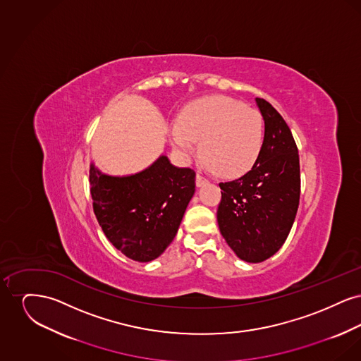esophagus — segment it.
I'll use <instances>...</instances> for the list:
<instances>
[{
    "label": "esophagus",
    "instance_id": "obj_1",
    "mask_svg": "<svg viewBox=\"0 0 361 361\" xmlns=\"http://www.w3.org/2000/svg\"><path fill=\"white\" fill-rule=\"evenodd\" d=\"M207 183H208V180H207L206 177H203L199 173L196 174V187H203Z\"/></svg>",
    "mask_w": 361,
    "mask_h": 361
}]
</instances>
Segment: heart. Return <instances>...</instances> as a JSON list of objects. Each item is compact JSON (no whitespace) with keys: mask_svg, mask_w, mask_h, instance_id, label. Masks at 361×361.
<instances>
[{"mask_svg":"<svg viewBox=\"0 0 361 361\" xmlns=\"http://www.w3.org/2000/svg\"><path fill=\"white\" fill-rule=\"evenodd\" d=\"M173 149L188 157L199 142L207 166L222 176H240L257 161L264 145V121L256 109L224 97L209 96L189 104L169 130Z\"/></svg>","mask_w":361,"mask_h":361,"instance_id":"1","label":"heart"}]
</instances>
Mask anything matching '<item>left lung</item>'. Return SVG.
Listing matches in <instances>:
<instances>
[{"mask_svg": "<svg viewBox=\"0 0 361 361\" xmlns=\"http://www.w3.org/2000/svg\"><path fill=\"white\" fill-rule=\"evenodd\" d=\"M265 123L264 145L253 168L221 183L216 218L221 234L246 262L274 256L287 240L300 197L299 154L291 130L264 99H256Z\"/></svg>", "mask_w": 361, "mask_h": 361, "instance_id": "1", "label": "left lung"}]
</instances>
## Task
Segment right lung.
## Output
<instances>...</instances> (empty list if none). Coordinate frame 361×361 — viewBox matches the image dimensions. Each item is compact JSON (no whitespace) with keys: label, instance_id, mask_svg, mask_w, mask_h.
I'll use <instances>...</instances> for the list:
<instances>
[{"label":"right lung","instance_id":"obj_1","mask_svg":"<svg viewBox=\"0 0 361 361\" xmlns=\"http://www.w3.org/2000/svg\"><path fill=\"white\" fill-rule=\"evenodd\" d=\"M196 173L176 168L166 155L142 172L114 177L93 164V211L105 237L126 257L149 262L171 245L195 193Z\"/></svg>","mask_w":361,"mask_h":361}]
</instances>
